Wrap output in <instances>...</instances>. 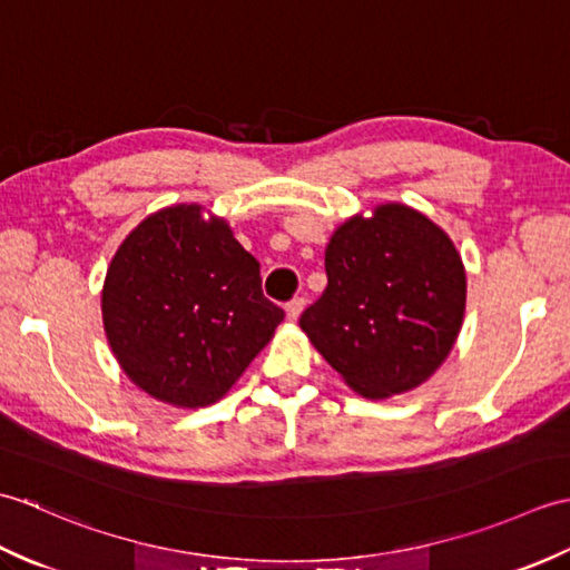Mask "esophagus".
Here are the masks:
<instances>
[{
    "label": "esophagus",
    "instance_id": "34e87169",
    "mask_svg": "<svg viewBox=\"0 0 570 570\" xmlns=\"http://www.w3.org/2000/svg\"><path fill=\"white\" fill-rule=\"evenodd\" d=\"M304 306H306V298L304 296H296V298L288 301V304H286V318L288 321H298Z\"/></svg>",
    "mask_w": 570,
    "mask_h": 570
}]
</instances>
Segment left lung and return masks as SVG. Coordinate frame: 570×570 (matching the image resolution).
<instances>
[{"instance_id": "left-lung-1", "label": "left lung", "mask_w": 570, "mask_h": 570, "mask_svg": "<svg viewBox=\"0 0 570 570\" xmlns=\"http://www.w3.org/2000/svg\"><path fill=\"white\" fill-rule=\"evenodd\" d=\"M325 274L301 328L357 394H402L441 367L463 323L465 269L426 215L390 203L353 217L328 242Z\"/></svg>"}]
</instances>
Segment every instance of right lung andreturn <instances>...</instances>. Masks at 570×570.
<instances>
[{
  "instance_id": "1",
  "label": "right lung",
  "mask_w": 570,
  "mask_h": 570,
  "mask_svg": "<svg viewBox=\"0 0 570 570\" xmlns=\"http://www.w3.org/2000/svg\"><path fill=\"white\" fill-rule=\"evenodd\" d=\"M102 318L119 365L154 399L208 406L272 341L284 311L259 262L200 205L149 215L107 269Z\"/></svg>"
}]
</instances>
